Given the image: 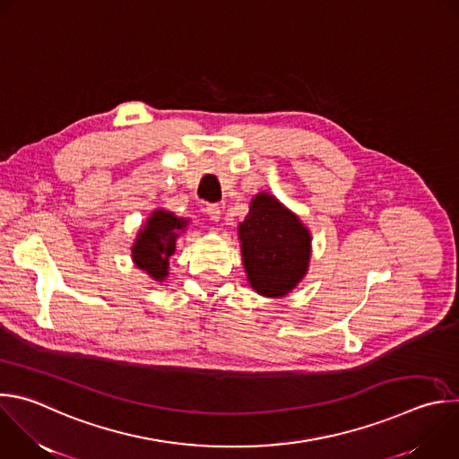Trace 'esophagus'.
<instances>
[{
	"mask_svg": "<svg viewBox=\"0 0 459 459\" xmlns=\"http://www.w3.org/2000/svg\"><path fill=\"white\" fill-rule=\"evenodd\" d=\"M205 212H207V216H209L212 221H220V218H221V207H220L218 204L207 205Z\"/></svg>",
	"mask_w": 459,
	"mask_h": 459,
	"instance_id": "obj_1",
	"label": "esophagus"
}]
</instances>
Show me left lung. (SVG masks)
I'll return each instance as SVG.
<instances>
[{"label":"left lung","mask_w":459,"mask_h":459,"mask_svg":"<svg viewBox=\"0 0 459 459\" xmlns=\"http://www.w3.org/2000/svg\"><path fill=\"white\" fill-rule=\"evenodd\" d=\"M238 239L247 281L255 293L281 299L307 277L312 232L273 195L263 191L250 200Z\"/></svg>","instance_id":"8db88e82"}]
</instances>
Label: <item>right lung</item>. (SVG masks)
<instances>
[{
    "mask_svg": "<svg viewBox=\"0 0 459 459\" xmlns=\"http://www.w3.org/2000/svg\"><path fill=\"white\" fill-rule=\"evenodd\" d=\"M187 225V218H178L171 211H152L131 245L133 263L151 279L164 282L169 277V259L177 250V241Z\"/></svg>",
    "mask_w": 459,
    "mask_h": 459,
    "instance_id": "add662e5",
    "label": "right lung"
}]
</instances>
